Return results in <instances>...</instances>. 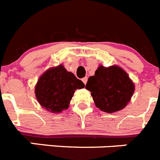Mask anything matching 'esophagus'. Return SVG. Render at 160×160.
Returning a JSON list of instances; mask_svg holds the SVG:
<instances>
[{"instance_id":"obj_1","label":"esophagus","mask_w":160,"mask_h":160,"mask_svg":"<svg viewBox=\"0 0 160 160\" xmlns=\"http://www.w3.org/2000/svg\"><path fill=\"white\" fill-rule=\"evenodd\" d=\"M87 80H88V78H87V77H85V78H83L82 79V81L83 82V83H84L85 85L87 84Z\"/></svg>"}]
</instances>
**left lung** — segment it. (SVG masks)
I'll list each match as a JSON object with an SVG mask.
<instances>
[{"instance_id":"1","label":"left lung","mask_w":160,"mask_h":160,"mask_svg":"<svg viewBox=\"0 0 160 160\" xmlns=\"http://www.w3.org/2000/svg\"><path fill=\"white\" fill-rule=\"evenodd\" d=\"M135 88L128 73L117 65L109 67L100 65L86 85L96 107L107 113L116 112L127 107Z\"/></svg>"}]
</instances>
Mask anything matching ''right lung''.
Segmentation results:
<instances>
[{"label":"right lung","mask_w":160,"mask_h":160,"mask_svg":"<svg viewBox=\"0 0 160 160\" xmlns=\"http://www.w3.org/2000/svg\"><path fill=\"white\" fill-rule=\"evenodd\" d=\"M85 85L63 65L49 68L35 86V96L42 107L52 113H60L69 107L74 91Z\"/></svg>","instance_id":"1"}]
</instances>
